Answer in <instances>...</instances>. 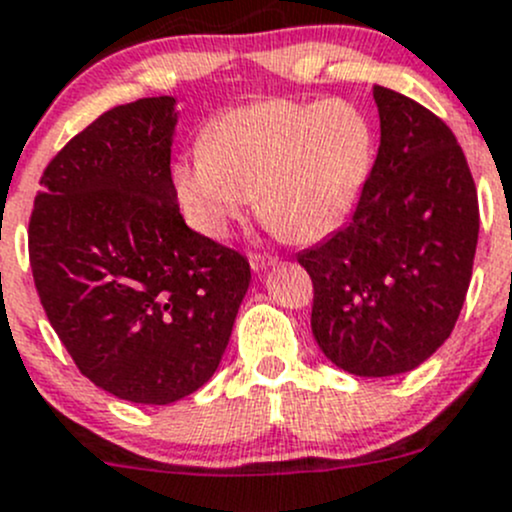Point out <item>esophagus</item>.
Wrapping results in <instances>:
<instances>
[{
	"label": "esophagus",
	"mask_w": 512,
	"mask_h": 512,
	"mask_svg": "<svg viewBox=\"0 0 512 512\" xmlns=\"http://www.w3.org/2000/svg\"><path fill=\"white\" fill-rule=\"evenodd\" d=\"M273 263H278V256H273V254H251V268H254L256 273L266 271V268L273 266Z\"/></svg>",
	"instance_id": "esophagus-1"
}]
</instances>
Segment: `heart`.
<instances>
[{"instance_id":"heart-1","label":"heart","mask_w":512,"mask_h":512,"mask_svg":"<svg viewBox=\"0 0 512 512\" xmlns=\"http://www.w3.org/2000/svg\"><path fill=\"white\" fill-rule=\"evenodd\" d=\"M374 160V133L345 100L266 98L219 113L199 150L172 167L189 226L224 239L249 212L300 244L320 241L355 209Z\"/></svg>"}]
</instances>
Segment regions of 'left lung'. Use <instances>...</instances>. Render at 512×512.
<instances>
[{"label": "left lung", "instance_id": "obj_1", "mask_svg": "<svg viewBox=\"0 0 512 512\" xmlns=\"http://www.w3.org/2000/svg\"><path fill=\"white\" fill-rule=\"evenodd\" d=\"M377 160L350 221L298 254L310 328L340 370L389 377L429 360L456 325L478 244V192L449 125L374 86Z\"/></svg>", "mask_w": 512, "mask_h": 512}]
</instances>
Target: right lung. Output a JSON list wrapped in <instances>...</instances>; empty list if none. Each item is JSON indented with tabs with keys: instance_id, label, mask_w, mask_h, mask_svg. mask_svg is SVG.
I'll return each instance as SVG.
<instances>
[{
	"instance_id": "add662e5",
	"label": "right lung",
	"mask_w": 512,
	"mask_h": 512,
	"mask_svg": "<svg viewBox=\"0 0 512 512\" xmlns=\"http://www.w3.org/2000/svg\"><path fill=\"white\" fill-rule=\"evenodd\" d=\"M175 98L115 105L46 165L29 217L44 313L78 372L170 404L217 372L251 281L244 254L184 224L172 187Z\"/></svg>"
}]
</instances>
